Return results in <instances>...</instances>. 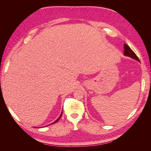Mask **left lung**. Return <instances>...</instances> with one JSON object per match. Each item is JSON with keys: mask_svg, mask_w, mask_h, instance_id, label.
<instances>
[{"mask_svg": "<svg viewBox=\"0 0 151 151\" xmlns=\"http://www.w3.org/2000/svg\"><path fill=\"white\" fill-rule=\"evenodd\" d=\"M124 55L126 56L130 57L132 58L135 59L136 60H137L139 62L140 61L138 57L136 55V54L132 51V50H131V48L128 46L127 44H124Z\"/></svg>", "mask_w": 151, "mask_h": 151, "instance_id": "1", "label": "left lung"}]
</instances>
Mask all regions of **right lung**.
Masks as SVG:
<instances>
[{"label": "right lung", "instance_id": "add662e5", "mask_svg": "<svg viewBox=\"0 0 151 151\" xmlns=\"http://www.w3.org/2000/svg\"><path fill=\"white\" fill-rule=\"evenodd\" d=\"M62 113H61V115H60V116H59V117H58V119H57V120H56V121H55V122H53V123H52V124H53V123H56V122H58V120H59V119H60V117H61V116H62Z\"/></svg>", "mask_w": 151, "mask_h": 151}]
</instances>
